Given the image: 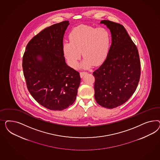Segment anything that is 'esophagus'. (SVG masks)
<instances>
[{"label":"esophagus","mask_w":160,"mask_h":160,"mask_svg":"<svg viewBox=\"0 0 160 160\" xmlns=\"http://www.w3.org/2000/svg\"><path fill=\"white\" fill-rule=\"evenodd\" d=\"M87 73V72H81L80 73V77L82 78L83 76H84V74H86Z\"/></svg>","instance_id":"34e87169"}]
</instances>
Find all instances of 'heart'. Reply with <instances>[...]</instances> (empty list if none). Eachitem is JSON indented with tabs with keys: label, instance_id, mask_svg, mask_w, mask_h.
<instances>
[{
	"label": "heart",
	"instance_id": "1",
	"mask_svg": "<svg viewBox=\"0 0 160 160\" xmlns=\"http://www.w3.org/2000/svg\"><path fill=\"white\" fill-rule=\"evenodd\" d=\"M70 43H64L63 52L68 64L73 68L78 66L82 54L84 60L81 68L98 66L106 60L110 50L112 38L105 28L78 26L69 34Z\"/></svg>",
	"mask_w": 160,
	"mask_h": 160
}]
</instances>
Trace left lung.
Returning <instances> with one entry per match:
<instances>
[{
    "instance_id": "obj_1",
    "label": "left lung",
    "mask_w": 160,
    "mask_h": 160,
    "mask_svg": "<svg viewBox=\"0 0 160 160\" xmlns=\"http://www.w3.org/2000/svg\"><path fill=\"white\" fill-rule=\"evenodd\" d=\"M100 23L110 30L112 43L106 60L92 73L94 97L101 106L113 108L135 92L140 78V60L136 44L122 24L108 20Z\"/></svg>"
}]
</instances>
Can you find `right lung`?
<instances>
[{
	"label": "right lung",
	"mask_w": 160,
	"mask_h": 160,
	"mask_svg": "<svg viewBox=\"0 0 160 160\" xmlns=\"http://www.w3.org/2000/svg\"><path fill=\"white\" fill-rule=\"evenodd\" d=\"M68 22L63 21L41 31L29 41L23 57L29 92L40 105L54 111L73 104L81 80L64 57L63 36Z\"/></svg>",
	"instance_id": "right-lung-1"
}]
</instances>
